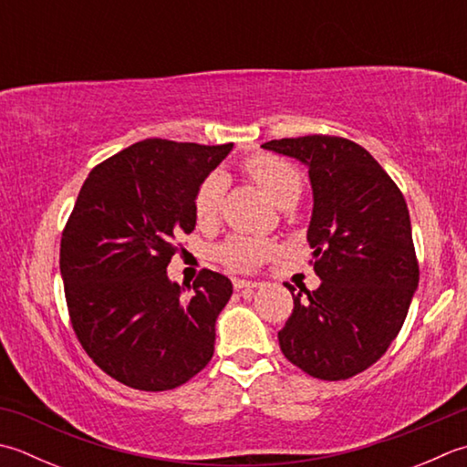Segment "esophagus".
I'll return each instance as SVG.
<instances>
[{
  "label": "esophagus",
  "mask_w": 467,
  "mask_h": 467,
  "mask_svg": "<svg viewBox=\"0 0 467 467\" xmlns=\"http://www.w3.org/2000/svg\"><path fill=\"white\" fill-rule=\"evenodd\" d=\"M259 283H253V281H244V279H234V289L236 291H243V294H251L253 289H257Z\"/></svg>",
  "instance_id": "1"
}]
</instances>
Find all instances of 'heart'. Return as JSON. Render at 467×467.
<instances>
[{
    "label": "heart",
    "mask_w": 467,
    "mask_h": 467,
    "mask_svg": "<svg viewBox=\"0 0 467 467\" xmlns=\"http://www.w3.org/2000/svg\"><path fill=\"white\" fill-rule=\"evenodd\" d=\"M243 168L265 190V194L271 198V202H275L281 208L296 204V200L301 194V188H304V176H301V171L294 163L279 158V155H251V158L244 160ZM224 188L226 180L218 171L210 173V176L200 182L194 194V216L198 224H210L216 221L218 213H221ZM273 249H275V244L269 239L236 234L218 246L216 257L228 269L253 271L257 265L271 257Z\"/></svg>",
    "instance_id": "b5f03b06"
}]
</instances>
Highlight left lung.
<instances>
[{"instance_id":"obj_1","label":"left lung","mask_w":467,"mask_h":467,"mask_svg":"<svg viewBox=\"0 0 467 467\" xmlns=\"http://www.w3.org/2000/svg\"><path fill=\"white\" fill-rule=\"evenodd\" d=\"M263 148L309 170V265L322 279L316 291L285 283L294 312L279 332L281 352L314 379H352L389 350L417 289L405 196L380 163L346 137H285Z\"/></svg>"}]
</instances>
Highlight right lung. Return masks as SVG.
Segmentation results:
<instances>
[{"mask_svg": "<svg viewBox=\"0 0 467 467\" xmlns=\"http://www.w3.org/2000/svg\"><path fill=\"white\" fill-rule=\"evenodd\" d=\"M233 143L143 140L90 170L60 239L72 330L109 377L170 390L214 354V324L233 283L202 269L192 285L168 279L176 236L196 226L194 194Z\"/></svg>", "mask_w": 467, "mask_h": 467, "instance_id": "1", "label": "right lung"}]
</instances>
